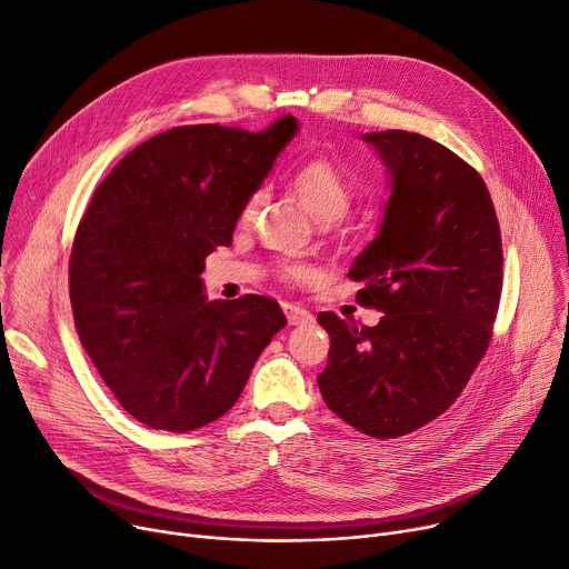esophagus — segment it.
<instances>
[{
	"label": "esophagus",
	"mask_w": 569,
	"mask_h": 569,
	"mask_svg": "<svg viewBox=\"0 0 569 569\" xmlns=\"http://www.w3.org/2000/svg\"><path fill=\"white\" fill-rule=\"evenodd\" d=\"M283 313H286L290 325H307V322L313 320V316L307 309L297 307V305H283Z\"/></svg>",
	"instance_id": "esophagus-1"
}]
</instances>
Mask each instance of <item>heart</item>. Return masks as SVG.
Masks as SVG:
<instances>
[{
	"mask_svg": "<svg viewBox=\"0 0 569 569\" xmlns=\"http://www.w3.org/2000/svg\"><path fill=\"white\" fill-rule=\"evenodd\" d=\"M290 189L307 212L322 226H330L339 221L350 207L352 193L343 179V174L337 170L335 163L327 159H309L300 168H297L290 177ZM264 193L253 191L239 212V223L249 226L258 217V209L262 204ZM281 277L292 283H307L316 277V267L307 262H288L281 269Z\"/></svg>",
	"mask_w": 569,
	"mask_h": 569,
	"instance_id": "1",
	"label": "heart"
}]
</instances>
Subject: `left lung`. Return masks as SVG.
Masks as SVG:
<instances>
[{"label":"left lung","instance_id":"left-lung-1","mask_svg":"<svg viewBox=\"0 0 569 569\" xmlns=\"http://www.w3.org/2000/svg\"><path fill=\"white\" fill-rule=\"evenodd\" d=\"M362 140L387 170L378 234L348 277L376 327L318 313L330 335L318 376L325 403L373 438H399L450 408L489 348L502 288V247L487 184L440 142L408 131Z\"/></svg>","mask_w":569,"mask_h":569}]
</instances>
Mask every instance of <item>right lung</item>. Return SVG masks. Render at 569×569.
I'll return each mask as SVG.
<instances>
[{
  "label": "right lung",
  "mask_w": 569,
  "mask_h": 569,
  "mask_svg": "<svg viewBox=\"0 0 569 569\" xmlns=\"http://www.w3.org/2000/svg\"><path fill=\"white\" fill-rule=\"evenodd\" d=\"M297 131L292 114L260 133L174 127L131 149L87 207L69 262L76 330L117 401L149 429L219 420L286 327L262 295L209 302L200 274Z\"/></svg>",
  "instance_id": "1"
}]
</instances>
